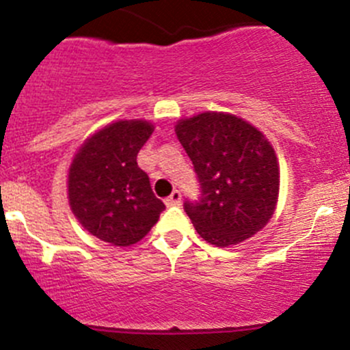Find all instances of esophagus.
Here are the masks:
<instances>
[{"instance_id": "esophagus-1", "label": "esophagus", "mask_w": 350, "mask_h": 350, "mask_svg": "<svg viewBox=\"0 0 350 350\" xmlns=\"http://www.w3.org/2000/svg\"><path fill=\"white\" fill-rule=\"evenodd\" d=\"M181 203V191H178V189H174V191L171 193V196L165 198V204L167 206H176V204Z\"/></svg>"}]
</instances>
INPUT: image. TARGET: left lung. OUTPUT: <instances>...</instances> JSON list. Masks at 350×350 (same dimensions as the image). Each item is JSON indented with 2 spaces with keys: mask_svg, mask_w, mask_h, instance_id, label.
I'll return each mask as SVG.
<instances>
[{
  "mask_svg": "<svg viewBox=\"0 0 350 350\" xmlns=\"http://www.w3.org/2000/svg\"><path fill=\"white\" fill-rule=\"evenodd\" d=\"M176 135L200 181V200L185 203L200 237L230 247L262 230L280 195V164L264 133L230 113L204 111L179 120Z\"/></svg>",
  "mask_w": 350,
  "mask_h": 350,
  "instance_id": "obj_1",
  "label": "left lung"
}]
</instances>
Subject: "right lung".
Segmentation results:
<instances>
[{"label":"right lung","instance_id":"add662e5","mask_svg":"<svg viewBox=\"0 0 350 350\" xmlns=\"http://www.w3.org/2000/svg\"><path fill=\"white\" fill-rule=\"evenodd\" d=\"M152 132L147 120H118L88 137L70 162V210L100 241L116 247L137 243L164 211L149 176L137 165V154Z\"/></svg>","mask_w":350,"mask_h":350}]
</instances>
